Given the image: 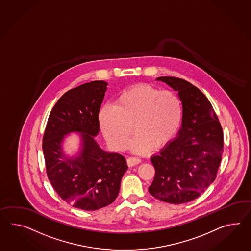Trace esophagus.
Here are the masks:
<instances>
[{"label":"esophagus","mask_w":251,"mask_h":251,"mask_svg":"<svg viewBox=\"0 0 251 251\" xmlns=\"http://www.w3.org/2000/svg\"><path fill=\"white\" fill-rule=\"evenodd\" d=\"M141 162V159L135 157H129L127 159V164L128 167H133V166L138 165Z\"/></svg>","instance_id":"34e87169"}]
</instances>
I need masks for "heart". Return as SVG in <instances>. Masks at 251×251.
<instances>
[{
  "mask_svg": "<svg viewBox=\"0 0 251 251\" xmlns=\"http://www.w3.org/2000/svg\"><path fill=\"white\" fill-rule=\"evenodd\" d=\"M182 119V104L177 94L149 84L130 86L100 110L99 122L108 143L115 150L129 147L145 153L167 145L177 134ZM133 126H131V125Z\"/></svg>",
  "mask_w": 251,
  "mask_h": 251,
  "instance_id": "obj_1",
  "label": "heart"
}]
</instances>
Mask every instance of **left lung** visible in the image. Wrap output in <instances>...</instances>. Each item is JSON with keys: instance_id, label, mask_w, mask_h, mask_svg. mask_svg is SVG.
<instances>
[{"instance_id": "8db88e82", "label": "left lung", "mask_w": 251, "mask_h": 251, "mask_svg": "<svg viewBox=\"0 0 251 251\" xmlns=\"http://www.w3.org/2000/svg\"><path fill=\"white\" fill-rule=\"evenodd\" d=\"M182 103L178 137L153 156L155 177L149 191L161 201L181 204L201 196L217 177L223 153V131L208 98L187 80L162 76Z\"/></svg>"}]
</instances>
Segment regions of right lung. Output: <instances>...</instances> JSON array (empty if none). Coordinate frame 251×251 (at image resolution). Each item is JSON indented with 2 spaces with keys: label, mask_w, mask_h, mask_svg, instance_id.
Wrapping results in <instances>:
<instances>
[{
  "label": "right lung",
  "mask_w": 251,
  "mask_h": 251,
  "mask_svg": "<svg viewBox=\"0 0 251 251\" xmlns=\"http://www.w3.org/2000/svg\"><path fill=\"white\" fill-rule=\"evenodd\" d=\"M107 85L94 80L65 92L50 111L43 134L46 172L53 189L74 208L89 211L115 201L128 169L123 155L104 151L93 139ZM72 131L83 133V151L75 160L66 158L60 147L63 136Z\"/></svg>",
  "instance_id": "1"
}]
</instances>
